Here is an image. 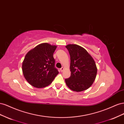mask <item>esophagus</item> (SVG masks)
<instances>
[{
	"mask_svg": "<svg viewBox=\"0 0 124 124\" xmlns=\"http://www.w3.org/2000/svg\"><path fill=\"white\" fill-rule=\"evenodd\" d=\"M63 69H64V68H63V67H62V68H61V69H60V70H61V72H62V71H63Z\"/></svg>",
	"mask_w": 124,
	"mask_h": 124,
	"instance_id": "obj_1",
	"label": "esophagus"
}]
</instances>
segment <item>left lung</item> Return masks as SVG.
<instances>
[{
    "mask_svg": "<svg viewBox=\"0 0 124 124\" xmlns=\"http://www.w3.org/2000/svg\"><path fill=\"white\" fill-rule=\"evenodd\" d=\"M70 56L71 76L66 78L68 87L73 91L88 89L94 82L97 69L92 56L85 48L77 44L66 46Z\"/></svg>",
    "mask_w": 124,
    "mask_h": 124,
    "instance_id": "8db88e82",
    "label": "left lung"
}]
</instances>
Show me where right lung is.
I'll list each match as a JSON object with an SVG mask.
<instances>
[{"mask_svg": "<svg viewBox=\"0 0 124 124\" xmlns=\"http://www.w3.org/2000/svg\"><path fill=\"white\" fill-rule=\"evenodd\" d=\"M57 46L44 43L36 46L26 55L22 64L25 79L37 88L50 85L59 72L55 67L53 54Z\"/></svg>", "mask_w": 124, "mask_h": 124, "instance_id": "add662e5", "label": "right lung"}]
</instances>
